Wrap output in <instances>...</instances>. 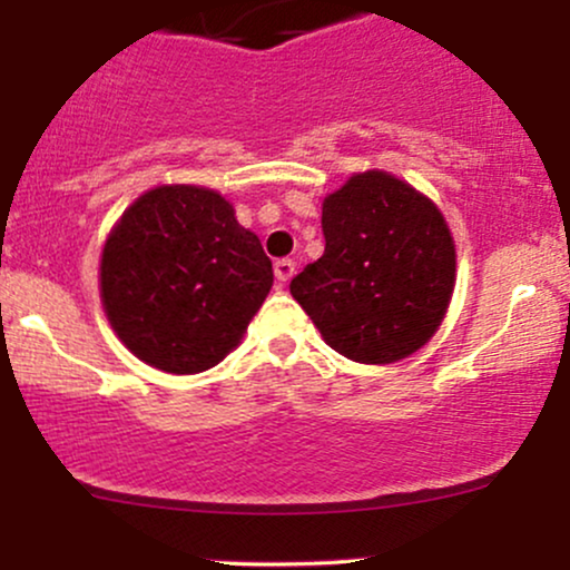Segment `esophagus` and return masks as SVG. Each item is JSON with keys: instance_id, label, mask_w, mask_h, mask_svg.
Segmentation results:
<instances>
[{"instance_id": "obj_1", "label": "esophagus", "mask_w": 570, "mask_h": 570, "mask_svg": "<svg viewBox=\"0 0 570 570\" xmlns=\"http://www.w3.org/2000/svg\"><path fill=\"white\" fill-rule=\"evenodd\" d=\"M273 271H276V278L281 281V284H289L294 273H297V265H294L292 259H278Z\"/></svg>"}]
</instances>
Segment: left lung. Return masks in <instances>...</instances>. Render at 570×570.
Wrapping results in <instances>:
<instances>
[{"mask_svg": "<svg viewBox=\"0 0 570 570\" xmlns=\"http://www.w3.org/2000/svg\"><path fill=\"white\" fill-rule=\"evenodd\" d=\"M322 227L324 254L289 292L326 345L358 364L423 348L455 289V240L436 203L372 168L326 195Z\"/></svg>", "mask_w": 570, "mask_h": 570, "instance_id": "obj_1", "label": "left lung"}]
</instances>
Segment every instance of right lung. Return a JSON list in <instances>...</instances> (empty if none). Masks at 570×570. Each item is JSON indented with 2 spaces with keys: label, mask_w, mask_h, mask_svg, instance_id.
<instances>
[{
  "label": "right lung",
  "mask_w": 570,
  "mask_h": 570,
  "mask_svg": "<svg viewBox=\"0 0 570 570\" xmlns=\"http://www.w3.org/2000/svg\"><path fill=\"white\" fill-rule=\"evenodd\" d=\"M273 265L217 189L160 185L115 222L98 289L120 343L171 375L212 370L244 340Z\"/></svg>",
  "instance_id": "right-lung-1"
}]
</instances>
